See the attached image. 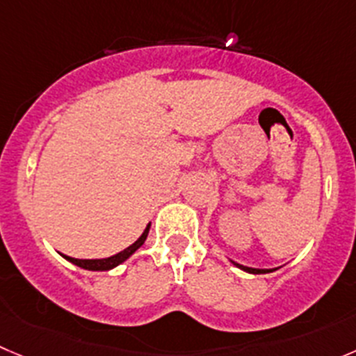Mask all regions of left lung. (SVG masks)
<instances>
[{"label": "left lung", "instance_id": "left-lung-1", "mask_svg": "<svg viewBox=\"0 0 356 356\" xmlns=\"http://www.w3.org/2000/svg\"><path fill=\"white\" fill-rule=\"evenodd\" d=\"M232 264H234L236 267H239L241 270H245V273H250V274H267V273H273V270L276 269H255V267H248V266H241V264L234 262V260H231Z\"/></svg>", "mask_w": 356, "mask_h": 356}]
</instances>
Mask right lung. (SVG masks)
<instances>
[{"mask_svg":"<svg viewBox=\"0 0 356 356\" xmlns=\"http://www.w3.org/2000/svg\"><path fill=\"white\" fill-rule=\"evenodd\" d=\"M150 225H152V223H148V225L145 227L143 234H141L140 238H138L136 241L133 243V245L127 246V248L122 250V252H118L117 255L106 257V259H73V257L63 255V253H60V255H63L64 259L67 260V262L82 267V269H86V270H111V269H115L117 266H120L122 262H125V260L129 259V257L133 255L134 252H138V250L143 246V243L147 241V236H148V231H150Z\"/></svg>","mask_w":356,"mask_h":356,"instance_id":"add662e5","label":"right lung"}]
</instances>
